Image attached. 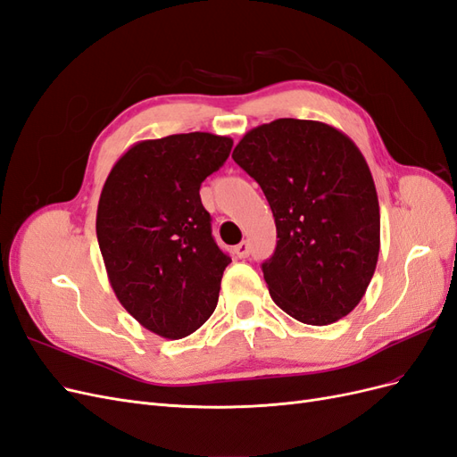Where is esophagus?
Segmentation results:
<instances>
[{"instance_id":"obj_1","label":"esophagus","mask_w":457,"mask_h":457,"mask_svg":"<svg viewBox=\"0 0 457 457\" xmlns=\"http://www.w3.org/2000/svg\"><path fill=\"white\" fill-rule=\"evenodd\" d=\"M234 253H237V257L240 259H245L250 255V242H240L237 247H234Z\"/></svg>"}]
</instances>
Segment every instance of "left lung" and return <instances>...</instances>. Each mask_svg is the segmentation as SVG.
Masks as SVG:
<instances>
[{"instance_id": "1", "label": "left lung", "mask_w": 457, "mask_h": 457, "mask_svg": "<svg viewBox=\"0 0 457 457\" xmlns=\"http://www.w3.org/2000/svg\"><path fill=\"white\" fill-rule=\"evenodd\" d=\"M232 160L274 215L278 242L261 265L272 301L311 326L347 316L379 257V202L362 152L328 123L280 118L247 131Z\"/></svg>"}]
</instances>
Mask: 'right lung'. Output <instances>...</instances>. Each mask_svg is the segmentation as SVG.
<instances>
[{"label": "right lung", "mask_w": 457, "mask_h": 457, "mask_svg": "<svg viewBox=\"0 0 457 457\" xmlns=\"http://www.w3.org/2000/svg\"><path fill=\"white\" fill-rule=\"evenodd\" d=\"M232 139L181 133L133 145L108 173L96 240L118 301L165 339L196 331L217 307L230 257L212 237L200 185L230 154Z\"/></svg>", "instance_id": "right-lung-1"}]
</instances>
